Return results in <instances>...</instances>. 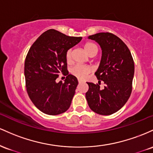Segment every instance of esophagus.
I'll list each match as a JSON object with an SVG mask.
<instances>
[{
	"label": "esophagus",
	"instance_id": "obj_1",
	"mask_svg": "<svg viewBox=\"0 0 153 153\" xmlns=\"http://www.w3.org/2000/svg\"><path fill=\"white\" fill-rule=\"evenodd\" d=\"M78 82H79V83H82V82H83V80H82V79H78Z\"/></svg>",
	"mask_w": 153,
	"mask_h": 153
}]
</instances>
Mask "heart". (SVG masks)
Masks as SVG:
<instances>
[{"label":"heart","mask_w":153,"mask_h":153,"mask_svg":"<svg viewBox=\"0 0 153 153\" xmlns=\"http://www.w3.org/2000/svg\"><path fill=\"white\" fill-rule=\"evenodd\" d=\"M84 49L87 54L90 56H94L97 54L98 48L97 46L93 42H88L84 45ZM65 58L67 63H70L72 58V51L71 49L68 50L65 55ZM92 71V68L90 66H84V65H76L71 69V73L74 76L79 79H85L87 74Z\"/></svg>","instance_id":"1"}]
</instances>
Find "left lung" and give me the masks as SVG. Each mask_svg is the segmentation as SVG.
<instances>
[{"label": "left lung", "instance_id": "left-lung-1", "mask_svg": "<svg viewBox=\"0 0 153 153\" xmlns=\"http://www.w3.org/2000/svg\"><path fill=\"white\" fill-rule=\"evenodd\" d=\"M102 48L100 64L95 72L98 84L87 82L89 90L86 99L92 111L100 115H111L124 105L131 95L134 63L129 49L119 37L110 32L89 36ZM104 87H100L101 82Z\"/></svg>", "mask_w": 153, "mask_h": 153}]
</instances>
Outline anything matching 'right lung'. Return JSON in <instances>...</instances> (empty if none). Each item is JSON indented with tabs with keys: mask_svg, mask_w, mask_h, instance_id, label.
<instances>
[{
	"mask_svg": "<svg viewBox=\"0 0 153 153\" xmlns=\"http://www.w3.org/2000/svg\"><path fill=\"white\" fill-rule=\"evenodd\" d=\"M82 39L48 30L29 50L25 63L26 88L33 104L44 114L55 116L69 108L78 81L68 74L65 55ZM61 73L67 76L66 79L57 83L55 80Z\"/></svg>",
	"mask_w": 153,
	"mask_h": 153,
	"instance_id": "right-lung-1",
	"label": "right lung"
}]
</instances>
